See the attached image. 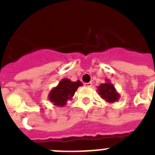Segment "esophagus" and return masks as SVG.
Here are the masks:
<instances>
[{"label":"esophagus","mask_w":155,"mask_h":155,"mask_svg":"<svg viewBox=\"0 0 155 155\" xmlns=\"http://www.w3.org/2000/svg\"><path fill=\"white\" fill-rule=\"evenodd\" d=\"M92 84L91 82L85 83V84H84L85 87H92Z\"/></svg>","instance_id":"esophagus-1"}]
</instances>
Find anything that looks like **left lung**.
I'll list each match as a JSON object with an SVG mask.
<instances>
[{
    "label": "left lung",
    "instance_id": "obj_1",
    "mask_svg": "<svg viewBox=\"0 0 155 155\" xmlns=\"http://www.w3.org/2000/svg\"><path fill=\"white\" fill-rule=\"evenodd\" d=\"M98 94L102 99L108 103H114L120 99V94L117 92L114 85L109 80H106L104 84H101L97 87Z\"/></svg>",
    "mask_w": 155,
    "mask_h": 155
}]
</instances>
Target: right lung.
<instances>
[{
    "instance_id": "obj_1",
    "label": "right lung",
    "mask_w": 155,
    "mask_h": 155,
    "mask_svg": "<svg viewBox=\"0 0 155 155\" xmlns=\"http://www.w3.org/2000/svg\"><path fill=\"white\" fill-rule=\"evenodd\" d=\"M82 85L80 80L72 82L69 79H63L56 87L51 90L48 99L54 105L63 107L67 104L68 101L72 99L78 87Z\"/></svg>"
}]
</instances>
